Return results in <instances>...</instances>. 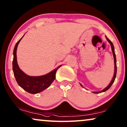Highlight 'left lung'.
<instances>
[{
	"instance_id": "left-lung-1",
	"label": "left lung",
	"mask_w": 127,
	"mask_h": 127,
	"mask_svg": "<svg viewBox=\"0 0 127 127\" xmlns=\"http://www.w3.org/2000/svg\"><path fill=\"white\" fill-rule=\"evenodd\" d=\"M106 39L107 40V41H108L110 43V44L111 45V47H112V52H113V57H114V76H113V77L112 80L111 81V82L110 83V84H109V86H107V87H106L105 88H104V89L102 90V91H100V92H93V93H95V94H99V93H102V92H105L106 91H107V90H108L109 88H110V87L112 86V85L113 84V83H114V80H115V79H116V73H117V65H116V58L115 53H114V46H113V43H112V41H111L110 40H109L107 37H106ZM81 86H82V85L81 84Z\"/></svg>"
}]
</instances>
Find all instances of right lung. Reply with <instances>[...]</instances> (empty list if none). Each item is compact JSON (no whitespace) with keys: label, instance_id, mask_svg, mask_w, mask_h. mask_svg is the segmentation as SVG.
<instances>
[{"label":"right lung","instance_id":"add662e5","mask_svg":"<svg viewBox=\"0 0 127 127\" xmlns=\"http://www.w3.org/2000/svg\"><path fill=\"white\" fill-rule=\"evenodd\" d=\"M24 37V36H23ZM20 39L15 44L14 49V58L13 61V70L15 80L21 87L31 94H37L49 87L55 79V74L59 67L46 75L41 76H29L22 72L19 68L17 61V49L21 41Z\"/></svg>","mask_w":127,"mask_h":127}]
</instances>
